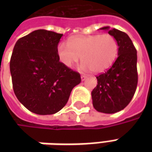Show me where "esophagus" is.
<instances>
[{
    "label": "esophagus",
    "instance_id": "obj_1",
    "mask_svg": "<svg viewBox=\"0 0 152 152\" xmlns=\"http://www.w3.org/2000/svg\"><path fill=\"white\" fill-rule=\"evenodd\" d=\"M80 78H81V80H82V81H84V80H86L88 78V76H85V75H82V76H80Z\"/></svg>",
    "mask_w": 152,
    "mask_h": 152
}]
</instances>
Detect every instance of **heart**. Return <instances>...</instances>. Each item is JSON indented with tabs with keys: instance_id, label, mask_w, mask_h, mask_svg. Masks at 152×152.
Masks as SVG:
<instances>
[{
	"instance_id": "b5f03b06",
	"label": "heart",
	"mask_w": 152,
	"mask_h": 152,
	"mask_svg": "<svg viewBox=\"0 0 152 152\" xmlns=\"http://www.w3.org/2000/svg\"><path fill=\"white\" fill-rule=\"evenodd\" d=\"M119 52L117 40L111 34L76 36L67 43L58 45V57L66 67H72L82 58L81 68L100 73L115 63Z\"/></svg>"
}]
</instances>
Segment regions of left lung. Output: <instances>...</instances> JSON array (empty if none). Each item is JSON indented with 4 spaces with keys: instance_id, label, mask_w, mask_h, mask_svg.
<instances>
[{
    "instance_id": "obj_1",
    "label": "left lung",
    "mask_w": 152,
    "mask_h": 152,
    "mask_svg": "<svg viewBox=\"0 0 152 152\" xmlns=\"http://www.w3.org/2000/svg\"><path fill=\"white\" fill-rule=\"evenodd\" d=\"M119 44V52L113 65L96 76L98 85L93 89V106L98 112L112 114L123 110L133 99L137 85V50L125 32L103 27Z\"/></svg>"
}]
</instances>
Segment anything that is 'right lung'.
<instances>
[{"instance_id": "obj_1", "label": "right lung", "mask_w": 152, "mask_h": 152, "mask_svg": "<svg viewBox=\"0 0 152 152\" xmlns=\"http://www.w3.org/2000/svg\"><path fill=\"white\" fill-rule=\"evenodd\" d=\"M62 37L54 31L36 30L18 39L14 47L10 63L14 92L35 114L59 112L81 81L79 73L59 61L57 50Z\"/></svg>"}]
</instances>
